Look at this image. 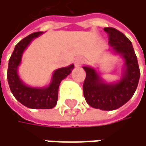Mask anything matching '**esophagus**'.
<instances>
[{
	"mask_svg": "<svg viewBox=\"0 0 146 146\" xmlns=\"http://www.w3.org/2000/svg\"><path fill=\"white\" fill-rule=\"evenodd\" d=\"M84 61H85V60L84 59H82V58H77L76 60H75V66H80L81 64H83L84 63Z\"/></svg>",
	"mask_w": 146,
	"mask_h": 146,
	"instance_id": "34e87169",
	"label": "esophagus"
}]
</instances>
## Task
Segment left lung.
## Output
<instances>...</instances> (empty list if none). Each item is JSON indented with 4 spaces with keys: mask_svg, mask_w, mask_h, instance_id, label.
<instances>
[{
    "mask_svg": "<svg viewBox=\"0 0 146 146\" xmlns=\"http://www.w3.org/2000/svg\"><path fill=\"white\" fill-rule=\"evenodd\" d=\"M104 30L109 35L112 49L125 60L123 75L119 82L106 84L94 68L83 66L86 74L83 92L86 103L92 108L114 110L124 105L133 96L139 84L140 71L131 41L115 28L106 27Z\"/></svg>",
    "mask_w": 146,
    "mask_h": 146,
    "instance_id": "obj_1",
    "label": "left lung"
}]
</instances>
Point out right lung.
Returning a JSON list of instances; mask_svg holds the SVG:
<instances>
[{"label": "right lung", "mask_w": 146, "mask_h": 146, "mask_svg": "<svg viewBox=\"0 0 146 146\" xmlns=\"http://www.w3.org/2000/svg\"><path fill=\"white\" fill-rule=\"evenodd\" d=\"M42 31L34 32L22 39L14 48L9 59L7 69V81L10 90L15 98L23 105L30 109H52L58 100V89L62 80L71 74L74 65L59 68L53 74L50 85L45 88H34L25 85L18 75V67L21 62L24 50L33 38L37 37Z\"/></svg>", "instance_id": "1"}]
</instances>
